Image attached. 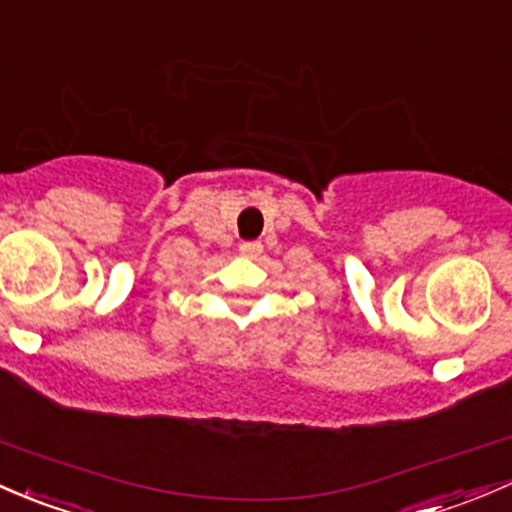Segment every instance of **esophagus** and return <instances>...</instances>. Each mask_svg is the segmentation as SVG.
I'll use <instances>...</instances> for the list:
<instances>
[{
    "mask_svg": "<svg viewBox=\"0 0 512 512\" xmlns=\"http://www.w3.org/2000/svg\"><path fill=\"white\" fill-rule=\"evenodd\" d=\"M239 251H241V256L256 258V256L263 254V246L258 244V241H244V244L239 246Z\"/></svg>",
    "mask_w": 512,
    "mask_h": 512,
    "instance_id": "obj_1",
    "label": "esophagus"
}]
</instances>
